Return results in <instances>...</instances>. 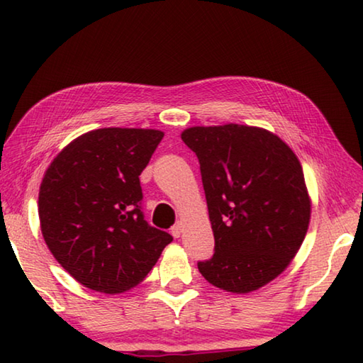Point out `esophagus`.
Masks as SVG:
<instances>
[{
    "label": "esophagus",
    "mask_w": 363,
    "mask_h": 363,
    "mask_svg": "<svg viewBox=\"0 0 363 363\" xmlns=\"http://www.w3.org/2000/svg\"><path fill=\"white\" fill-rule=\"evenodd\" d=\"M182 230H184V225H182V223H176L173 227H171V233H173V237H174V238H179V237H181V233H182Z\"/></svg>",
    "instance_id": "34e87169"
}]
</instances>
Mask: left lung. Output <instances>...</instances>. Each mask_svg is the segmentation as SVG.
Returning a JSON list of instances; mask_svg holds the SVG:
<instances>
[{
	"mask_svg": "<svg viewBox=\"0 0 363 363\" xmlns=\"http://www.w3.org/2000/svg\"><path fill=\"white\" fill-rule=\"evenodd\" d=\"M181 138L199 158L214 235L200 274L220 290L255 291L288 267L309 227L299 160L262 128L194 126Z\"/></svg>",
	"mask_w": 363,
	"mask_h": 363,
	"instance_id": "8db88e82",
	"label": "left lung"
}]
</instances>
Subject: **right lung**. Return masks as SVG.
<instances>
[{
    "label": "right lung",
    "instance_id": "1",
    "mask_svg": "<svg viewBox=\"0 0 363 363\" xmlns=\"http://www.w3.org/2000/svg\"><path fill=\"white\" fill-rule=\"evenodd\" d=\"M164 134L102 128L52 160L40 186L38 214L49 251L73 279L101 293L136 286L173 242L144 219L139 176Z\"/></svg>",
    "mask_w": 363,
    "mask_h": 363
}]
</instances>
